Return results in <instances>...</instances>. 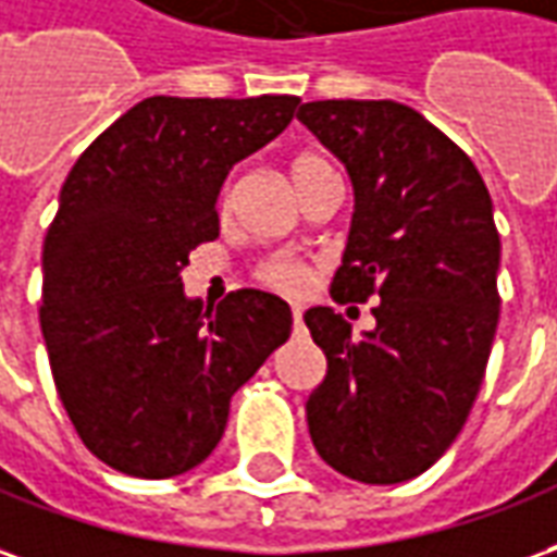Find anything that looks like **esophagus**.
Returning <instances> with one entry per match:
<instances>
[{
  "label": "esophagus",
  "mask_w": 557,
  "mask_h": 557,
  "mask_svg": "<svg viewBox=\"0 0 557 557\" xmlns=\"http://www.w3.org/2000/svg\"><path fill=\"white\" fill-rule=\"evenodd\" d=\"M292 322H295V329H301V307L292 305Z\"/></svg>",
  "instance_id": "esophagus-1"
}]
</instances>
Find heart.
Here are the masks:
<instances>
[{
	"label": "heart",
	"instance_id": "heart-1",
	"mask_svg": "<svg viewBox=\"0 0 557 557\" xmlns=\"http://www.w3.org/2000/svg\"><path fill=\"white\" fill-rule=\"evenodd\" d=\"M317 171L334 169L332 162L325 157H319V153H301V157H295V162H292V181L301 184L305 177L317 174ZM232 201H235V184L228 181V184L223 186V193H220V211H228ZM259 277L265 280L268 286L295 292L307 283V268L305 262H298V259H292V256H271V259H265V262L259 265Z\"/></svg>",
	"mask_w": 557,
	"mask_h": 557
}]
</instances>
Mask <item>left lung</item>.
<instances>
[{
	"label": "left lung",
	"instance_id": "obj_1",
	"mask_svg": "<svg viewBox=\"0 0 557 557\" xmlns=\"http://www.w3.org/2000/svg\"><path fill=\"white\" fill-rule=\"evenodd\" d=\"M298 120L356 193L332 298H380L364 337L332 307L305 313L329 359L307 428L349 480H413L453 446L485 376L500 317L492 196L468 153L407 104L325 99Z\"/></svg>",
	"mask_w": 557,
	"mask_h": 557
}]
</instances>
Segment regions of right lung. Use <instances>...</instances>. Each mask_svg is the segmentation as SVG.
<instances>
[{"label":"right lung","mask_w":557,"mask_h":557,"mask_svg":"<svg viewBox=\"0 0 557 557\" xmlns=\"http://www.w3.org/2000/svg\"><path fill=\"white\" fill-rule=\"evenodd\" d=\"M298 96H150L69 171L45 238L41 334L77 437L108 468L169 480L220 443L228 400L286 344L289 305L262 289L216 307L181 271L220 235L235 162L286 129Z\"/></svg>","instance_id":"add662e5"}]
</instances>
